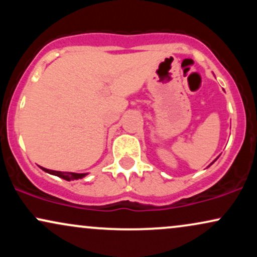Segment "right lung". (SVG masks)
Listing matches in <instances>:
<instances>
[{"instance_id":"add662e5","label":"right lung","mask_w":257,"mask_h":257,"mask_svg":"<svg viewBox=\"0 0 257 257\" xmlns=\"http://www.w3.org/2000/svg\"><path fill=\"white\" fill-rule=\"evenodd\" d=\"M44 172L53 174V175H57L59 178L67 180V181H71V180H77V179H82L83 176H85V174H76V173H64V172H55V170H49L46 169V168H42Z\"/></svg>"}]
</instances>
